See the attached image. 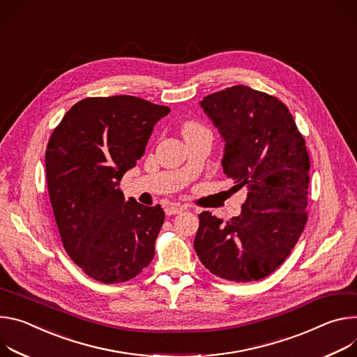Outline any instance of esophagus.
<instances>
[{
	"label": "esophagus",
	"mask_w": 357,
	"mask_h": 357,
	"mask_svg": "<svg viewBox=\"0 0 357 357\" xmlns=\"http://www.w3.org/2000/svg\"><path fill=\"white\" fill-rule=\"evenodd\" d=\"M183 210H184V207H183V206H180V204H177V203H172V204L166 206V208H165V211H166V214H167V215L178 214V213H181Z\"/></svg>",
	"instance_id": "1"
}]
</instances>
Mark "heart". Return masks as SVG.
<instances>
[{"instance_id": "obj_1", "label": "heart", "mask_w": 357, "mask_h": 357, "mask_svg": "<svg viewBox=\"0 0 357 357\" xmlns=\"http://www.w3.org/2000/svg\"><path fill=\"white\" fill-rule=\"evenodd\" d=\"M202 133H210V129L206 128L204 125H202L200 122L195 121H187L183 125V135H202Z\"/></svg>"}]
</instances>
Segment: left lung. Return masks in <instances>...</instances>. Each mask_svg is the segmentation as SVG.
Listing matches in <instances>:
<instances>
[{
	"mask_svg": "<svg viewBox=\"0 0 357 357\" xmlns=\"http://www.w3.org/2000/svg\"><path fill=\"white\" fill-rule=\"evenodd\" d=\"M200 105L225 140L224 173L248 195L241 214L225 222L203 211L194 250L222 280L259 281L284 264L307 220L305 139L284 102L245 85Z\"/></svg>",
	"mask_w": 357,
	"mask_h": 357,
	"instance_id": "1",
	"label": "left lung"
}]
</instances>
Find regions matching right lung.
Wrapping results in <instances>:
<instances>
[{"label": "right lung", "instance_id": "obj_1", "mask_svg": "<svg viewBox=\"0 0 357 357\" xmlns=\"http://www.w3.org/2000/svg\"><path fill=\"white\" fill-rule=\"evenodd\" d=\"M169 113L129 95L85 98L51 135L45 165L54 217L66 254L95 281L126 282L154 258L162 206L125 202L117 185Z\"/></svg>", "mask_w": 357, "mask_h": 357}]
</instances>
